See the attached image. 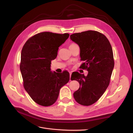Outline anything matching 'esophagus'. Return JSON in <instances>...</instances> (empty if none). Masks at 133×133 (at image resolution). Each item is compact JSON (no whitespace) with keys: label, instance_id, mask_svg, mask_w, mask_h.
Returning a JSON list of instances; mask_svg holds the SVG:
<instances>
[{"label":"esophagus","instance_id":"34e87169","mask_svg":"<svg viewBox=\"0 0 133 133\" xmlns=\"http://www.w3.org/2000/svg\"><path fill=\"white\" fill-rule=\"evenodd\" d=\"M69 73H70V80H71L70 78H71V72H69Z\"/></svg>","mask_w":133,"mask_h":133}]
</instances>
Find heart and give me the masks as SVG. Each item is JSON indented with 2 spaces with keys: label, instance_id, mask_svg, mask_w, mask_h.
<instances>
[{
  "label": "heart",
  "instance_id": "obj_1",
  "mask_svg": "<svg viewBox=\"0 0 133 133\" xmlns=\"http://www.w3.org/2000/svg\"><path fill=\"white\" fill-rule=\"evenodd\" d=\"M77 45V44H76L75 43H71L70 45H69V48H71V47H72V46H74V45Z\"/></svg>",
  "mask_w": 133,
  "mask_h": 133
}]
</instances>
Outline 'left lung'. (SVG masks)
<instances>
[{"label": "left lung", "instance_id": "left-lung-1", "mask_svg": "<svg viewBox=\"0 0 133 133\" xmlns=\"http://www.w3.org/2000/svg\"><path fill=\"white\" fill-rule=\"evenodd\" d=\"M78 44L84 62L80 68L88 71L87 76L78 72L72 74L71 80L79 83L73 94L76 102L84 106L93 104L101 97L109 85L114 66L112 48L108 38L97 31L88 30L70 35Z\"/></svg>", "mask_w": 133, "mask_h": 133}]
</instances>
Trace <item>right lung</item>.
Wrapping results in <instances>:
<instances>
[{
    "instance_id": "obj_1",
    "label": "right lung",
    "mask_w": 133,
    "mask_h": 133,
    "mask_svg": "<svg viewBox=\"0 0 133 133\" xmlns=\"http://www.w3.org/2000/svg\"><path fill=\"white\" fill-rule=\"evenodd\" d=\"M68 33L42 32L28 39L20 63L23 86L31 98L40 105L50 106L57 101L60 88L69 81V72L50 71L51 61L57 57L59 47L69 38Z\"/></svg>"
}]
</instances>
